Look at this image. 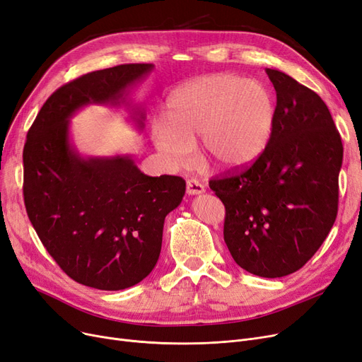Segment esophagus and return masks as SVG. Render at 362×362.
<instances>
[{
	"instance_id": "1",
	"label": "esophagus",
	"mask_w": 362,
	"mask_h": 362,
	"mask_svg": "<svg viewBox=\"0 0 362 362\" xmlns=\"http://www.w3.org/2000/svg\"><path fill=\"white\" fill-rule=\"evenodd\" d=\"M205 193V187L202 182H199L197 180H189L187 181V194L189 196H197Z\"/></svg>"
}]
</instances>
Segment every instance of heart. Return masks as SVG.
I'll list each match as a JSON object with an SVG mask.
<instances>
[{"label": "heart", "instance_id": "heart-1", "mask_svg": "<svg viewBox=\"0 0 362 362\" xmlns=\"http://www.w3.org/2000/svg\"><path fill=\"white\" fill-rule=\"evenodd\" d=\"M276 100L264 84L231 74L196 78L173 92L163 124L151 127L156 148L172 168L199 154L216 170H240L269 148L276 127Z\"/></svg>", "mask_w": 362, "mask_h": 362}]
</instances>
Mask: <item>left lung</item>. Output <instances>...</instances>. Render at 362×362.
<instances>
[{
	"instance_id": "obj_1",
	"label": "left lung",
	"mask_w": 362,
	"mask_h": 362,
	"mask_svg": "<svg viewBox=\"0 0 362 362\" xmlns=\"http://www.w3.org/2000/svg\"><path fill=\"white\" fill-rule=\"evenodd\" d=\"M276 127L266 153L239 175L211 180L226 206L224 242L235 262L262 278L305 266L336 221L341 138L324 100L279 69Z\"/></svg>"
}]
</instances>
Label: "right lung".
<instances>
[{"label":"right lung","mask_w":362,"mask_h":362,"mask_svg":"<svg viewBox=\"0 0 362 362\" xmlns=\"http://www.w3.org/2000/svg\"><path fill=\"white\" fill-rule=\"evenodd\" d=\"M153 64H126L57 89L41 107L23 148L28 216L54 262L86 286L119 291L147 278L162 250L166 215L185 194L181 177H148L131 154L83 156L71 117L88 105L124 107L138 131L146 110L129 93Z\"/></svg>","instance_id":"add662e5"}]
</instances>
